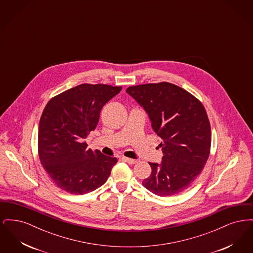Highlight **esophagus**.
Returning <instances> with one entry per match:
<instances>
[{"label": "esophagus", "instance_id": "34e87169", "mask_svg": "<svg viewBox=\"0 0 253 253\" xmlns=\"http://www.w3.org/2000/svg\"><path fill=\"white\" fill-rule=\"evenodd\" d=\"M122 159L125 161V162H127V163H129V164H135L136 162H137V160L136 159H132V158H129V157H122Z\"/></svg>", "mask_w": 253, "mask_h": 253}]
</instances>
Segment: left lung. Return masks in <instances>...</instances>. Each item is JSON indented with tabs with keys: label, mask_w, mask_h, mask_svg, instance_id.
Masks as SVG:
<instances>
[{
	"label": "left lung",
	"mask_w": 253,
	"mask_h": 253,
	"mask_svg": "<svg viewBox=\"0 0 253 253\" xmlns=\"http://www.w3.org/2000/svg\"><path fill=\"white\" fill-rule=\"evenodd\" d=\"M126 92L145 109L162 139V162H149L152 173L142 185L158 196L184 192L210 157L211 123L204 105L185 89L166 82L133 85Z\"/></svg>",
	"instance_id": "1"
}]
</instances>
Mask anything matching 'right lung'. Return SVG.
Masks as SVG:
<instances>
[{
	"mask_svg": "<svg viewBox=\"0 0 253 253\" xmlns=\"http://www.w3.org/2000/svg\"><path fill=\"white\" fill-rule=\"evenodd\" d=\"M121 86L84 84L53 96L39 124L38 154L42 167L58 188L71 194L95 191L108 179L118 162L84 139L95 130L102 107Z\"/></svg>",
	"mask_w": 253,
	"mask_h": 253,
	"instance_id": "obj_1",
	"label": "right lung"
}]
</instances>
